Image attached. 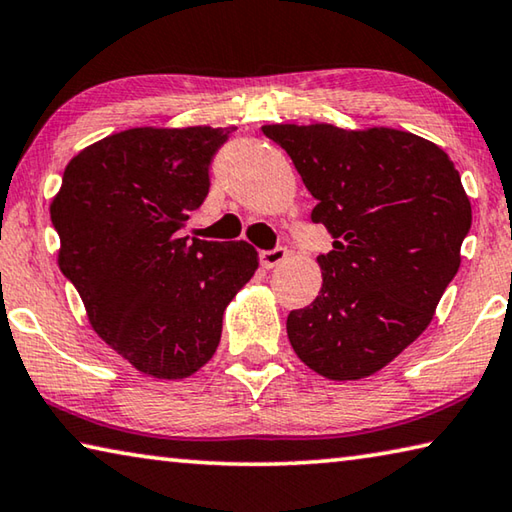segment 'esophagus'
Returning <instances> with one entry per match:
<instances>
[{"label":"esophagus","mask_w":512,"mask_h":512,"mask_svg":"<svg viewBox=\"0 0 512 512\" xmlns=\"http://www.w3.org/2000/svg\"><path fill=\"white\" fill-rule=\"evenodd\" d=\"M287 257H289V250L277 246L271 250H262V253H259V264H262L264 268H275V266H280Z\"/></svg>","instance_id":"34e87169"}]
</instances>
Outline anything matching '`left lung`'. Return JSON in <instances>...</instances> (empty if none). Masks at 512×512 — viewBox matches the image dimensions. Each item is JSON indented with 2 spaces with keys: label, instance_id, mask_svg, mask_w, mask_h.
<instances>
[{
  "label": "left lung",
  "instance_id": "left-lung-1",
  "mask_svg": "<svg viewBox=\"0 0 512 512\" xmlns=\"http://www.w3.org/2000/svg\"><path fill=\"white\" fill-rule=\"evenodd\" d=\"M262 131L318 201L311 221L334 237L318 255L323 289L287 318L289 341L318 375L368 377L427 329L461 266L472 225L461 176L440 146L395 128Z\"/></svg>",
  "mask_w": 512,
  "mask_h": 512
}]
</instances>
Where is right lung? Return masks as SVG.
<instances>
[{"label": "right lung", "instance_id": "add662e5", "mask_svg": "<svg viewBox=\"0 0 512 512\" xmlns=\"http://www.w3.org/2000/svg\"><path fill=\"white\" fill-rule=\"evenodd\" d=\"M232 128H131L65 167L51 203L58 266L112 350L158 379H183L219 348L223 311L257 271L246 241L178 237L210 192Z\"/></svg>", "mask_w": 512, "mask_h": 512}]
</instances>
